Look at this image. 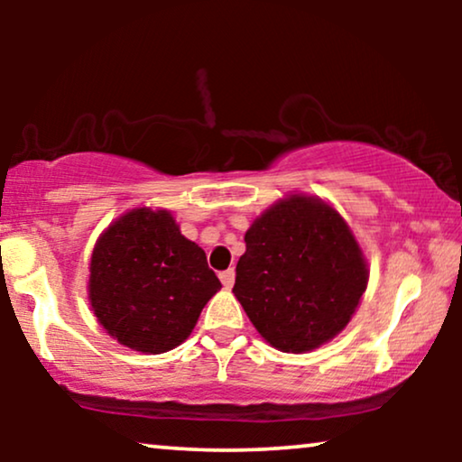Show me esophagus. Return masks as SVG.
I'll use <instances>...</instances> for the list:
<instances>
[{"instance_id": "obj_1", "label": "esophagus", "mask_w": 462, "mask_h": 462, "mask_svg": "<svg viewBox=\"0 0 462 462\" xmlns=\"http://www.w3.org/2000/svg\"><path fill=\"white\" fill-rule=\"evenodd\" d=\"M220 282H223V286L226 290L233 288V283H236V271H233V269L223 271V273H220Z\"/></svg>"}]
</instances>
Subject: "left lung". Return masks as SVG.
Listing matches in <instances>:
<instances>
[{"label":"left lung","instance_id":"1","mask_svg":"<svg viewBox=\"0 0 462 462\" xmlns=\"http://www.w3.org/2000/svg\"><path fill=\"white\" fill-rule=\"evenodd\" d=\"M244 239L233 294L269 345L305 353L349 324L368 269L337 210L294 195L256 218Z\"/></svg>","mask_w":462,"mask_h":462}]
</instances>
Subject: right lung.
Here are the masks:
<instances>
[{
  "mask_svg": "<svg viewBox=\"0 0 462 462\" xmlns=\"http://www.w3.org/2000/svg\"><path fill=\"white\" fill-rule=\"evenodd\" d=\"M220 290L206 252L180 236L166 210H132L98 239L90 302L113 338L143 353L179 346Z\"/></svg>",
  "mask_w": 462,
  "mask_h": 462,
  "instance_id": "1",
  "label": "right lung"
}]
</instances>
